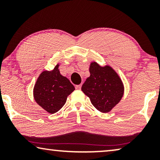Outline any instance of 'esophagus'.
Listing matches in <instances>:
<instances>
[{
    "label": "esophagus",
    "instance_id": "34e87169",
    "mask_svg": "<svg viewBox=\"0 0 160 160\" xmlns=\"http://www.w3.org/2000/svg\"><path fill=\"white\" fill-rule=\"evenodd\" d=\"M81 86H82V85H76V86H75V88H76V90H80V89H81Z\"/></svg>",
    "mask_w": 160,
    "mask_h": 160
}]
</instances>
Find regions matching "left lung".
Instances as JSON below:
<instances>
[{"instance_id": "left-lung-1", "label": "left lung", "mask_w": 160, "mask_h": 160, "mask_svg": "<svg viewBox=\"0 0 160 160\" xmlns=\"http://www.w3.org/2000/svg\"><path fill=\"white\" fill-rule=\"evenodd\" d=\"M90 72L81 90L97 110L109 112L123 96L122 80L112 67L101 66L95 61L90 63Z\"/></svg>"}]
</instances>
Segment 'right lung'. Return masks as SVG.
<instances>
[{"label": "right lung", "instance_id": "add662e5", "mask_svg": "<svg viewBox=\"0 0 160 160\" xmlns=\"http://www.w3.org/2000/svg\"><path fill=\"white\" fill-rule=\"evenodd\" d=\"M57 64L51 71H43L33 90L35 101L49 113L58 112L66 104L68 96L75 90L70 80L60 73Z\"/></svg>", "mask_w": 160, "mask_h": 160}]
</instances>
